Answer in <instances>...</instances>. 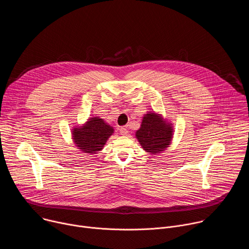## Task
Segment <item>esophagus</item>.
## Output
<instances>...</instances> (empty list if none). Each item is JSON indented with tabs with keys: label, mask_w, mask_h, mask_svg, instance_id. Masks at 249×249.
<instances>
[{
	"label": "esophagus",
	"mask_w": 249,
	"mask_h": 249,
	"mask_svg": "<svg viewBox=\"0 0 249 249\" xmlns=\"http://www.w3.org/2000/svg\"><path fill=\"white\" fill-rule=\"evenodd\" d=\"M120 133H121V135H123V136H127V135H128L127 127H121V128H120Z\"/></svg>",
	"instance_id": "esophagus-1"
}]
</instances>
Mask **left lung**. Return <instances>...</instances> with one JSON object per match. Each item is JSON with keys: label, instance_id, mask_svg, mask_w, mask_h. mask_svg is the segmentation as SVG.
Segmentation results:
<instances>
[{"label": "left lung", "instance_id": "left-lung-1", "mask_svg": "<svg viewBox=\"0 0 249 249\" xmlns=\"http://www.w3.org/2000/svg\"><path fill=\"white\" fill-rule=\"evenodd\" d=\"M173 129L160 114L147 113L142 120L140 129L136 132V138L143 149L153 155L160 154L171 143Z\"/></svg>", "mask_w": 249, "mask_h": 249}]
</instances>
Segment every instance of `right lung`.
I'll use <instances>...</instances> for the list:
<instances>
[{
	"mask_svg": "<svg viewBox=\"0 0 249 249\" xmlns=\"http://www.w3.org/2000/svg\"><path fill=\"white\" fill-rule=\"evenodd\" d=\"M114 133L112 126L102 118L90 117L80 127L74 128L72 135L76 146L86 154H95L101 151L108 138Z\"/></svg>",
	"mask_w": 249,
	"mask_h": 249,
	"instance_id": "obj_1",
	"label": "right lung"
}]
</instances>
